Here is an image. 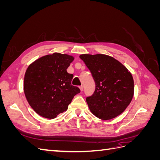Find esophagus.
I'll return each mask as SVG.
<instances>
[{
    "label": "esophagus",
    "mask_w": 160,
    "mask_h": 160,
    "mask_svg": "<svg viewBox=\"0 0 160 160\" xmlns=\"http://www.w3.org/2000/svg\"><path fill=\"white\" fill-rule=\"evenodd\" d=\"M79 89L81 91H83V86H80L79 87Z\"/></svg>",
    "instance_id": "34e87169"
}]
</instances>
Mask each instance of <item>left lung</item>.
Instances as JSON below:
<instances>
[{
    "instance_id": "8db88e82",
    "label": "left lung",
    "mask_w": 160,
    "mask_h": 160,
    "mask_svg": "<svg viewBox=\"0 0 160 160\" xmlns=\"http://www.w3.org/2000/svg\"><path fill=\"white\" fill-rule=\"evenodd\" d=\"M90 70L96 88L93 95L86 99L91 112L103 120L122 114L134 94L132 75L122 63L103 54L79 56Z\"/></svg>"
}]
</instances>
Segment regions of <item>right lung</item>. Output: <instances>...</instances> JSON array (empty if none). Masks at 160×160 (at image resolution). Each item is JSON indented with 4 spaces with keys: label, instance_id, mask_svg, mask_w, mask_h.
<instances>
[{
    "label": "right lung",
    "instance_id": "1",
    "mask_svg": "<svg viewBox=\"0 0 160 160\" xmlns=\"http://www.w3.org/2000/svg\"><path fill=\"white\" fill-rule=\"evenodd\" d=\"M74 57L54 52L34 61L27 68L24 93L28 104L42 117L55 119L68 109L80 89L71 85L73 75L67 69Z\"/></svg>",
    "mask_w": 160,
    "mask_h": 160
}]
</instances>
